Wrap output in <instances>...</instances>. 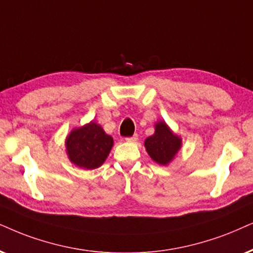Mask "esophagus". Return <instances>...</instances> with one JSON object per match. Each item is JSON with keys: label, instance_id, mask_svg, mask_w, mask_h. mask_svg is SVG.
Here are the masks:
<instances>
[{"label": "esophagus", "instance_id": "obj_1", "mask_svg": "<svg viewBox=\"0 0 253 253\" xmlns=\"http://www.w3.org/2000/svg\"><path fill=\"white\" fill-rule=\"evenodd\" d=\"M136 140H137V134H135V135H133V136H130V137H127L126 141L134 142V141H136Z\"/></svg>", "mask_w": 253, "mask_h": 253}]
</instances>
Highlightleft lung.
<instances>
[{"label":"left lung","mask_w":253,"mask_h":253,"mask_svg":"<svg viewBox=\"0 0 253 253\" xmlns=\"http://www.w3.org/2000/svg\"><path fill=\"white\" fill-rule=\"evenodd\" d=\"M154 129V134L145 140V148L153 161L167 166L180 152L182 137L172 132L165 120L156 121Z\"/></svg>","instance_id":"left-lung-1"}]
</instances>
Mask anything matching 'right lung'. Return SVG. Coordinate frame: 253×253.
<instances>
[{
  "label": "right lung",
  "instance_id": "add662e5",
  "mask_svg": "<svg viewBox=\"0 0 253 253\" xmlns=\"http://www.w3.org/2000/svg\"><path fill=\"white\" fill-rule=\"evenodd\" d=\"M113 143V137L105 133L103 127L92 120L69 133L65 139V150L73 165L92 170L106 161Z\"/></svg>",
  "mask_w": 253,
  "mask_h": 253
}]
</instances>
